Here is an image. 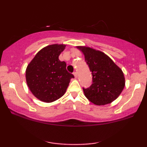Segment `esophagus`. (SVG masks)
I'll return each instance as SVG.
<instances>
[{
    "mask_svg": "<svg viewBox=\"0 0 147 147\" xmlns=\"http://www.w3.org/2000/svg\"><path fill=\"white\" fill-rule=\"evenodd\" d=\"M73 74H74V77L75 78H77L78 77V73L76 71H75V72H74L73 73Z\"/></svg>",
    "mask_w": 147,
    "mask_h": 147,
    "instance_id": "esophagus-1",
    "label": "esophagus"
}]
</instances>
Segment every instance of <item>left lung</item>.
<instances>
[{
  "mask_svg": "<svg viewBox=\"0 0 147 147\" xmlns=\"http://www.w3.org/2000/svg\"><path fill=\"white\" fill-rule=\"evenodd\" d=\"M84 53L92 74V84L83 88L84 95L98 106L115 100L123 90L125 78L122 69L103 52L86 46H78Z\"/></svg>",
  "mask_w": 147,
  "mask_h": 147,
  "instance_id": "obj_1",
  "label": "left lung"
}]
</instances>
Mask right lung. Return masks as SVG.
<instances>
[{"instance_id": "obj_1", "label": "right lung", "mask_w": 147, "mask_h": 147, "mask_svg": "<svg viewBox=\"0 0 147 147\" xmlns=\"http://www.w3.org/2000/svg\"><path fill=\"white\" fill-rule=\"evenodd\" d=\"M65 45L53 44L41 49L26 69V82L32 94L42 102H53L63 96L73 74L59 56Z\"/></svg>"}]
</instances>
